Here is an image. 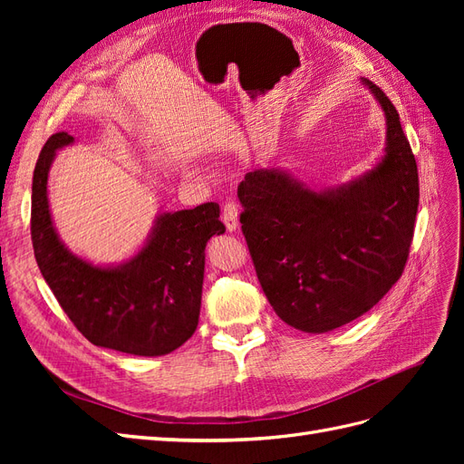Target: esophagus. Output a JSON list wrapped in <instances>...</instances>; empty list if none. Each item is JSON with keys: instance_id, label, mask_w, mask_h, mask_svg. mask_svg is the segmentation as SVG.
<instances>
[{"instance_id": "obj_1", "label": "esophagus", "mask_w": 464, "mask_h": 464, "mask_svg": "<svg viewBox=\"0 0 464 464\" xmlns=\"http://www.w3.org/2000/svg\"><path fill=\"white\" fill-rule=\"evenodd\" d=\"M237 218H240V210H237V205L228 201L227 205L222 207V222L227 224V230L228 232H236L237 230Z\"/></svg>"}]
</instances>
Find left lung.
<instances>
[{
  "label": "left lung",
  "mask_w": 464,
  "mask_h": 464,
  "mask_svg": "<svg viewBox=\"0 0 464 464\" xmlns=\"http://www.w3.org/2000/svg\"><path fill=\"white\" fill-rule=\"evenodd\" d=\"M362 81L387 120L375 168L321 193L273 168L247 172L237 186L242 232L265 296L280 319L305 333H327L370 312L401 278L412 244L416 159L397 108Z\"/></svg>",
  "instance_id": "obj_1"
}]
</instances>
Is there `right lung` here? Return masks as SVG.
<instances>
[{"mask_svg":"<svg viewBox=\"0 0 464 464\" xmlns=\"http://www.w3.org/2000/svg\"><path fill=\"white\" fill-rule=\"evenodd\" d=\"M73 143L65 131L40 150L33 176L31 236L38 269L77 331L96 346L133 356H162L198 329L205 246L224 234L217 203L164 213L145 247L118 266L73 256L50 217L48 172L55 150Z\"/></svg>","mask_w":464,"mask_h":464,"instance_id":"obj_1","label":"right lung"}]
</instances>
